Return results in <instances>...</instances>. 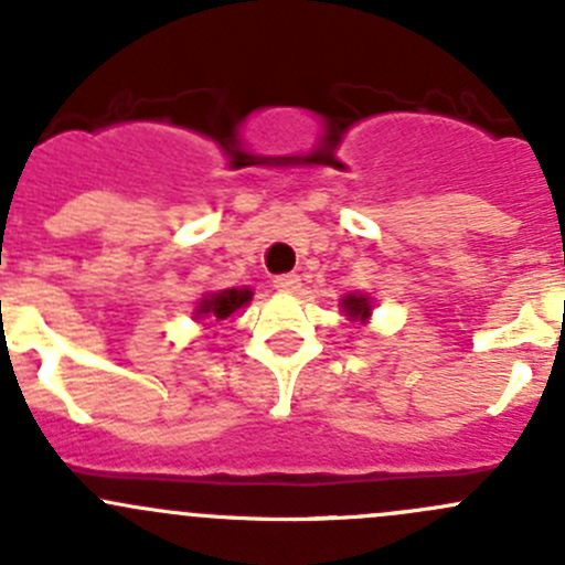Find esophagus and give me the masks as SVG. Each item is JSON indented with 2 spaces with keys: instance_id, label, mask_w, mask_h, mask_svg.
Listing matches in <instances>:
<instances>
[{
  "instance_id": "34e87169",
  "label": "esophagus",
  "mask_w": 565,
  "mask_h": 565,
  "mask_svg": "<svg viewBox=\"0 0 565 565\" xmlns=\"http://www.w3.org/2000/svg\"><path fill=\"white\" fill-rule=\"evenodd\" d=\"M273 287H276L278 292H298L300 278L295 276V273H284V276L273 278Z\"/></svg>"
}]
</instances>
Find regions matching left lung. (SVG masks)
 Instances as JSON below:
<instances>
[{"label":"left lung","instance_id":"obj_1","mask_svg":"<svg viewBox=\"0 0 565 565\" xmlns=\"http://www.w3.org/2000/svg\"><path fill=\"white\" fill-rule=\"evenodd\" d=\"M344 311L352 319H366L372 315V306H369L366 295H350V298H344Z\"/></svg>","mask_w":565,"mask_h":565}]
</instances>
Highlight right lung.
Returning a JSON list of instances; mask_svg holds the SVG:
<instances>
[{"label": "right lung", "instance_id": "1", "mask_svg": "<svg viewBox=\"0 0 565 565\" xmlns=\"http://www.w3.org/2000/svg\"><path fill=\"white\" fill-rule=\"evenodd\" d=\"M250 300V289H224V292L207 295L202 303L196 306V319H226L235 315L241 306H246Z\"/></svg>", "mask_w": 565, "mask_h": 565}]
</instances>
